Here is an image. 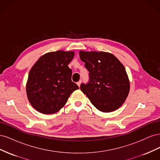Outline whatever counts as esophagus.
<instances>
[{
	"label": "esophagus",
	"instance_id": "1",
	"mask_svg": "<svg viewBox=\"0 0 160 160\" xmlns=\"http://www.w3.org/2000/svg\"><path fill=\"white\" fill-rule=\"evenodd\" d=\"M81 82H82V81H81V80H80L79 81H78V82H77V85H78V86H79V88H80V85H81Z\"/></svg>",
	"mask_w": 160,
	"mask_h": 160
}]
</instances>
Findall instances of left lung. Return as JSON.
Wrapping results in <instances>:
<instances>
[{
  "instance_id": "obj_1",
  "label": "left lung",
  "mask_w": 160,
  "mask_h": 160,
  "mask_svg": "<svg viewBox=\"0 0 160 160\" xmlns=\"http://www.w3.org/2000/svg\"><path fill=\"white\" fill-rule=\"evenodd\" d=\"M79 55L89 72L88 83L81 84V91L102 112L118 109L129 91V81L124 66L108 52L81 51Z\"/></svg>"
}]
</instances>
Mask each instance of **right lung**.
Masks as SVG:
<instances>
[{
    "mask_svg": "<svg viewBox=\"0 0 160 160\" xmlns=\"http://www.w3.org/2000/svg\"><path fill=\"white\" fill-rule=\"evenodd\" d=\"M75 55L72 51H57L39 58L28 74L27 95L32 107L44 114L59 111L70 95L79 87L71 80L68 67Z\"/></svg>",
    "mask_w": 160,
    "mask_h": 160,
    "instance_id": "add662e5",
    "label": "right lung"
}]
</instances>
